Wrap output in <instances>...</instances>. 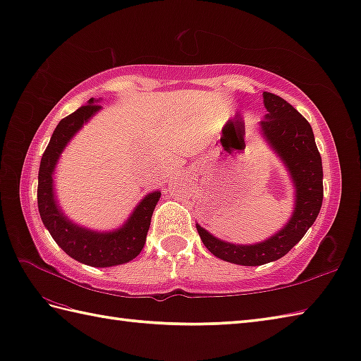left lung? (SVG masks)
Returning a JSON list of instances; mask_svg holds the SVG:
<instances>
[{"label":"left lung","mask_w":361,"mask_h":361,"mask_svg":"<svg viewBox=\"0 0 361 361\" xmlns=\"http://www.w3.org/2000/svg\"><path fill=\"white\" fill-rule=\"evenodd\" d=\"M263 104L267 115L257 130L288 173L294 188V207L290 219L281 231L252 245L224 241L196 223L204 246L213 255L243 267H259L282 259L302 240L318 218L322 205V161L312 126L277 94L263 92Z\"/></svg>","instance_id":"1"}]
</instances>
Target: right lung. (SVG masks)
<instances>
[{"instance_id": "right-lung-1", "label": "right lung", "mask_w": 361, "mask_h": 361, "mask_svg": "<svg viewBox=\"0 0 361 361\" xmlns=\"http://www.w3.org/2000/svg\"><path fill=\"white\" fill-rule=\"evenodd\" d=\"M101 99H88L85 106L65 116L57 124L43 152L39 168V188L37 202L43 224L63 252L71 259L94 268H109L124 264L142 252L148 235L152 212L160 200V190L145 195L143 200L130 212L126 221L116 229L98 231L80 226L65 215L56 195V168L62 152L84 124L97 115Z\"/></svg>"}]
</instances>
